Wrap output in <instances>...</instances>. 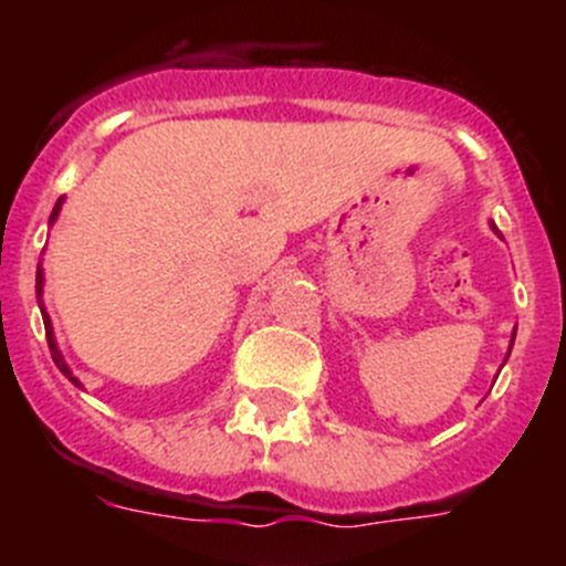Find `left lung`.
<instances>
[{"mask_svg": "<svg viewBox=\"0 0 566 566\" xmlns=\"http://www.w3.org/2000/svg\"><path fill=\"white\" fill-rule=\"evenodd\" d=\"M490 229H493V232H496L499 238H502V232H499V227H496V223H490ZM513 339H516V332H513ZM513 339H510V348H513ZM507 357H510V352H507ZM504 363H507V359H504Z\"/></svg>", "mask_w": 566, "mask_h": 566, "instance_id": "obj_1", "label": "left lung"}]
</instances>
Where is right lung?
I'll use <instances>...</instances> for the list:
<instances>
[{
    "mask_svg": "<svg viewBox=\"0 0 566 566\" xmlns=\"http://www.w3.org/2000/svg\"><path fill=\"white\" fill-rule=\"evenodd\" d=\"M62 203H64V198H59L56 201V207H53V212H50V223H56V218H59V212H62ZM42 289H44V272H42V263H39V269H36V297H39V308H42V319H44V332H48V345H50V354H53V363L59 365V371L64 374V377L70 379V382L76 385V388H82V382H78L76 377H73V371H70V365L64 363V357H62V352H59V345H56V337H53V323H50V317H48V312H44V303H42Z\"/></svg>",
    "mask_w": 566,
    "mask_h": 566,
    "instance_id": "obj_1",
    "label": "right lung"
}]
</instances>
